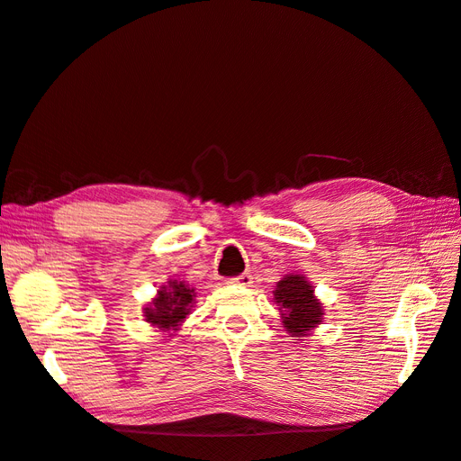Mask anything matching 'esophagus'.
Instances as JSON below:
<instances>
[{
  "mask_svg": "<svg viewBox=\"0 0 461 461\" xmlns=\"http://www.w3.org/2000/svg\"><path fill=\"white\" fill-rule=\"evenodd\" d=\"M227 283H229V285H239V286H249V285L254 283V276L249 275V273H242V275H239V276L229 278Z\"/></svg>",
  "mask_w": 461,
  "mask_h": 461,
  "instance_id": "esophagus-1",
  "label": "esophagus"
}]
</instances>
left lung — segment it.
Returning a JSON list of instances; mask_svg holds the SVG:
<instances>
[{
  "mask_svg": "<svg viewBox=\"0 0 461 461\" xmlns=\"http://www.w3.org/2000/svg\"><path fill=\"white\" fill-rule=\"evenodd\" d=\"M275 302L281 310L285 329L296 339H303L321 325L323 305L315 298L313 286L302 275H286L276 283L273 292Z\"/></svg>",
  "mask_w": 461,
  "mask_h": 461,
  "instance_id": "left-lung-1",
  "label": "left lung"
}]
</instances>
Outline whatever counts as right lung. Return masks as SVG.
<instances>
[{"label":"right lung","mask_w":461,"mask_h":461,"mask_svg":"<svg viewBox=\"0 0 461 461\" xmlns=\"http://www.w3.org/2000/svg\"><path fill=\"white\" fill-rule=\"evenodd\" d=\"M196 292L185 281H167L158 290V296L144 308V317L149 325L159 330H178L183 321L188 317Z\"/></svg>","instance_id":"obj_1"}]
</instances>
